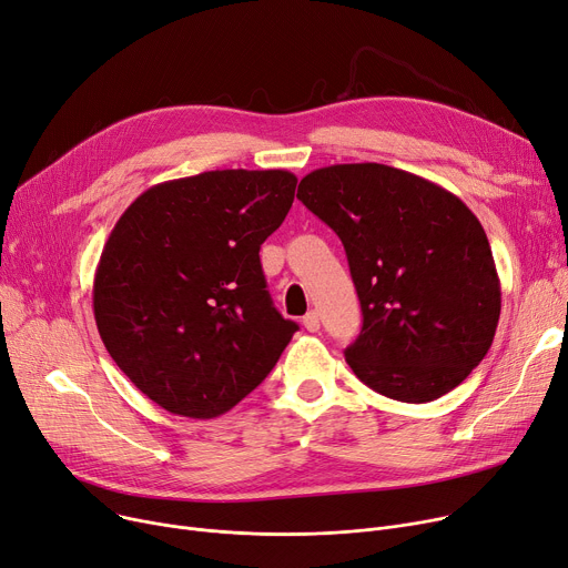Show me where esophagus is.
Segmentation results:
<instances>
[{"label": "esophagus", "instance_id": "1", "mask_svg": "<svg viewBox=\"0 0 568 568\" xmlns=\"http://www.w3.org/2000/svg\"><path fill=\"white\" fill-rule=\"evenodd\" d=\"M304 326H306L308 332H317L320 329V315H317V311H308L304 315Z\"/></svg>", "mask_w": 568, "mask_h": 568}]
</instances>
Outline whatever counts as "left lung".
Masks as SVG:
<instances>
[{"label": "left lung", "mask_w": 568, "mask_h": 568, "mask_svg": "<svg viewBox=\"0 0 568 568\" xmlns=\"http://www.w3.org/2000/svg\"><path fill=\"white\" fill-rule=\"evenodd\" d=\"M345 246L364 326L345 362L373 392L428 403L481 364L501 287L469 206L428 179L379 163L306 174L296 191Z\"/></svg>", "instance_id": "8db88e82"}]
</instances>
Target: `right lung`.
<instances>
[{
    "label": "right lung",
    "mask_w": 568,
    "mask_h": 568,
    "mask_svg": "<svg viewBox=\"0 0 568 568\" xmlns=\"http://www.w3.org/2000/svg\"><path fill=\"white\" fill-rule=\"evenodd\" d=\"M287 170H212L138 195L94 276L114 364L159 407L214 419L272 373L300 329L272 304L260 246L285 221Z\"/></svg>",
    "instance_id": "1"
}]
</instances>
